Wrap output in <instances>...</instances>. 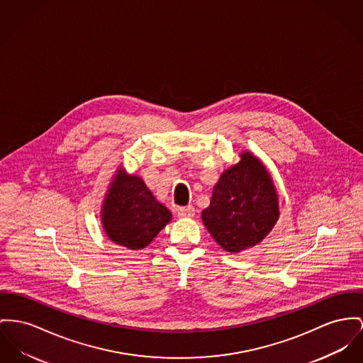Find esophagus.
<instances>
[{
    "mask_svg": "<svg viewBox=\"0 0 363 363\" xmlns=\"http://www.w3.org/2000/svg\"><path fill=\"white\" fill-rule=\"evenodd\" d=\"M195 215V209L193 206H186V208H179L177 209V216L179 218H193Z\"/></svg>",
    "mask_w": 363,
    "mask_h": 363,
    "instance_id": "obj_1",
    "label": "esophagus"
}]
</instances>
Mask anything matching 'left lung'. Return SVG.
<instances>
[{"instance_id": "1", "label": "left lung", "mask_w": 363, "mask_h": 363, "mask_svg": "<svg viewBox=\"0 0 363 363\" xmlns=\"http://www.w3.org/2000/svg\"><path fill=\"white\" fill-rule=\"evenodd\" d=\"M279 218L274 180L263 161L242 151L240 161L224 170L213 187L202 223L225 252L237 255L266 238Z\"/></svg>"}]
</instances>
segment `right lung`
Instances as JSON below:
<instances>
[{
    "label": "right lung",
    "mask_w": 363,
    "mask_h": 363,
    "mask_svg": "<svg viewBox=\"0 0 363 363\" xmlns=\"http://www.w3.org/2000/svg\"><path fill=\"white\" fill-rule=\"evenodd\" d=\"M100 218L110 241L140 250L169 223L172 215L140 176L118 167L104 195Z\"/></svg>",
    "instance_id": "obj_1"
}]
</instances>
